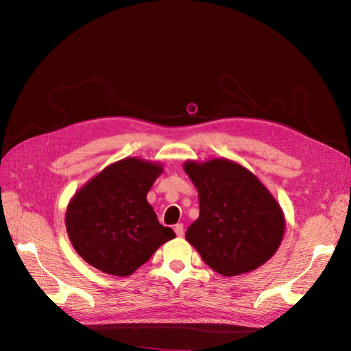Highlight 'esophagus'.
I'll list each match as a JSON object with an SVG mask.
<instances>
[{
    "label": "esophagus",
    "instance_id": "obj_1",
    "mask_svg": "<svg viewBox=\"0 0 351 351\" xmlns=\"http://www.w3.org/2000/svg\"><path fill=\"white\" fill-rule=\"evenodd\" d=\"M174 231H176V234H177L178 237H183V236H184V227H183V224H177V226L174 227Z\"/></svg>",
    "mask_w": 351,
    "mask_h": 351
}]
</instances>
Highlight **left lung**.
I'll return each mask as SVG.
<instances>
[{
	"mask_svg": "<svg viewBox=\"0 0 351 351\" xmlns=\"http://www.w3.org/2000/svg\"><path fill=\"white\" fill-rule=\"evenodd\" d=\"M199 193V218L186 240L224 277L247 274L278 250L285 218L280 204L247 168L227 158L186 161Z\"/></svg>",
	"mask_w": 351,
	"mask_h": 351,
	"instance_id": "8db88e82",
	"label": "left lung"
}]
</instances>
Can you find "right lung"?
<instances>
[{
  "mask_svg": "<svg viewBox=\"0 0 351 351\" xmlns=\"http://www.w3.org/2000/svg\"><path fill=\"white\" fill-rule=\"evenodd\" d=\"M159 162L120 159L80 187L67 205L69 239L83 261L114 277H129L176 232L159 224L146 200L162 174Z\"/></svg>",
  "mask_w": 351,
  "mask_h": 351,
  "instance_id": "obj_1",
  "label": "right lung"
}]
</instances>
